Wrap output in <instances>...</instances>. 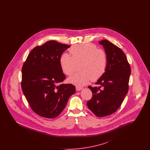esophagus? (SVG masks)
Masks as SVG:
<instances>
[{
	"instance_id": "34e87169",
	"label": "esophagus",
	"mask_w": 150,
	"mask_h": 150,
	"mask_svg": "<svg viewBox=\"0 0 150 150\" xmlns=\"http://www.w3.org/2000/svg\"><path fill=\"white\" fill-rule=\"evenodd\" d=\"M82 89H83V87H81V86H76V90L77 91H81Z\"/></svg>"
}]
</instances>
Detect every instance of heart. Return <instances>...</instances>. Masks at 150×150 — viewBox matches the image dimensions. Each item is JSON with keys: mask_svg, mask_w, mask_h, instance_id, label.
Returning a JSON list of instances; mask_svg holds the SVG:
<instances>
[{"mask_svg": "<svg viewBox=\"0 0 150 150\" xmlns=\"http://www.w3.org/2000/svg\"><path fill=\"white\" fill-rule=\"evenodd\" d=\"M71 55L63 54L60 58V64L63 72L70 76L75 71L76 64H80L81 71L75 73L69 81L75 86H83L91 80H97L104 74L107 65L106 52L97 49L92 43L78 44L69 50Z\"/></svg>", "mask_w": 150, "mask_h": 150, "instance_id": "heart-1", "label": "heart"}]
</instances>
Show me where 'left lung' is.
I'll return each mask as SVG.
<instances>
[{
	"mask_svg": "<svg viewBox=\"0 0 150 150\" xmlns=\"http://www.w3.org/2000/svg\"><path fill=\"white\" fill-rule=\"evenodd\" d=\"M99 43L107 53V67L96 83L100 86H88L92 92V98L86 104L95 115L104 117L112 114L121 106L128 92L131 69L125 53L120 48L107 40Z\"/></svg>",
	"mask_w": 150,
	"mask_h": 150,
	"instance_id": "1",
	"label": "left lung"
}]
</instances>
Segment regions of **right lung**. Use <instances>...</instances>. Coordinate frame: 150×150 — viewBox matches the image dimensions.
Segmentation results:
<instances>
[{
  "label": "right lung",
  "mask_w": 150,
  "mask_h": 150,
  "mask_svg": "<svg viewBox=\"0 0 150 150\" xmlns=\"http://www.w3.org/2000/svg\"><path fill=\"white\" fill-rule=\"evenodd\" d=\"M70 45L48 41L30 53L22 68L21 88L31 108L43 117L53 119L64 110L75 92L71 84H61L66 79L60 58Z\"/></svg>",
  "instance_id": "obj_1"
}]
</instances>
